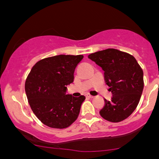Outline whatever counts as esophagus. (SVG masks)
Here are the masks:
<instances>
[{
    "label": "esophagus",
    "mask_w": 159,
    "mask_h": 159,
    "mask_svg": "<svg viewBox=\"0 0 159 159\" xmlns=\"http://www.w3.org/2000/svg\"><path fill=\"white\" fill-rule=\"evenodd\" d=\"M85 96H86L87 98H89V99H92V98H93V96H91V95H89V94H86V95H85Z\"/></svg>",
    "instance_id": "obj_1"
}]
</instances>
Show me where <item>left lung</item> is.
Here are the masks:
<instances>
[{
	"instance_id": "obj_1",
	"label": "left lung",
	"mask_w": 159,
	"mask_h": 159,
	"mask_svg": "<svg viewBox=\"0 0 159 159\" xmlns=\"http://www.w3.org/2000/svg\"><path fill=\"white\" fill-rule=\"evenodd\" d=\"M104 71V80L112 93L100 111L103 118L119 122L128 118L137 107L143 89V73L132 55L115 48L89 55Z\"/></svg>"
}]
</instances>
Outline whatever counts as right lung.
Masks as SVG:
<instances>
[{
    "label": "right lung",
    "mask_w": 159,
    "mask_h": 159,
    "mask_svg": "<svg viewBox=\"0 0 159 159\" xmlns=\"http://www.w3.org/2000/svg\"><path fill=\"white\" fill-rule=\"evenodd\" d=\"M82 59V55H59L41 59L31 69L25 83L26 97L33 112L47 126L67 128L78 118L85 97L66 93Z\"/></svg>",
    "instance_id": "obj_1"
}]
</instances>
